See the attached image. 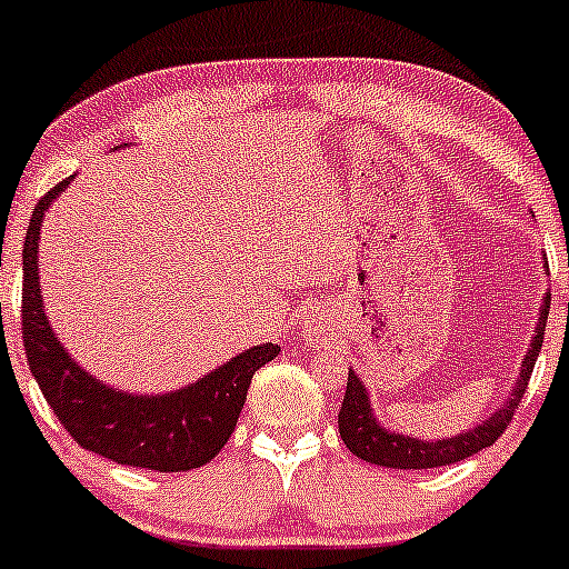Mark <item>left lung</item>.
<instances>
[{
    "mask_svg": "<svg viewBox=\"0 0 569 569\" xmlns=\"http://www.w3.org/2000/svg\"><path fill=\"white\" fill-rule=\"evenodd\" d=\"M548 311H550V295H545L537 330H533L531 347L529 352H526L523 366H520V377L515 380L512 396H509V399L503 401L501 410L492 412L487 421H481L479 427L473 429H465L462 435H455V438L418 440V438H410V435H399V432H391V429H386L380 421H377L375 410H371V401H369V393H366L363 380L349 369L347 393H343L341 412H338V432H341V440L347 443V449L352 451L355 457H360V460L371 465H382V468L427 470V468H440V465L460 462L465 457H473L476 451L496 443V440L503 435V429L509 427L520 399H523L526 388H529L533 363H537V355L539 349H542Z\"/></svg>",
    "mask_w": 569,
    "mask_h": 569,
    "instance_id": "left-lung-1",
    "label": "left lung"
}]
</instances>
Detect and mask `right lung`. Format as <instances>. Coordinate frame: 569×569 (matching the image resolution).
<instances>
[{
  "label": "right lung",
  "mask_w": 569,
  "mask_h": 569,
  "mask_svg": "<svg viewBox=\"0 0 569 569\" xmlns=\"http://www.w3.org/2000/svg\"><path fill=\"white\" fill-rule=\"evenodd\" d=\"M73 178V176H71ZM71 178L38 200L24 239L21 332L32 377L46 401L82 449L118 465L176 473L214 460L239 421L252 375L278 358V343H261L217 366L192 386L137 396L96 380L68 355L51 330L38 286V239L46 209Z\"/></svg>",
  "instance_id": "right-lung-1"
}]
</instances>
